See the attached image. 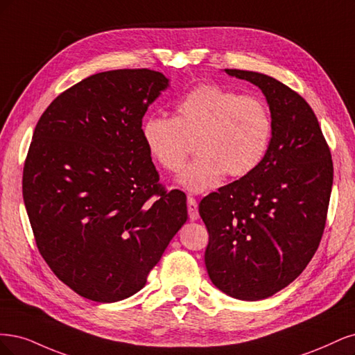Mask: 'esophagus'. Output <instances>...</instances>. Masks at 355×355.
Here are the masks:
<instances>
[{"label": "esophagus", "instance_id": "obj_1", "mask_svg": "<svg viewBox=\"0 0 355 355\" xmlns=\"http://www.w3.org/2000/svg\"><path fill=\"white\" fill-rule=\"evenodd\" d=\"M187 209H189V216L191 221H196L199 218V208H198V202L194 198H187Z\"/></svg>", "mask_w": 355, "mask_h": 355}]
</instances>
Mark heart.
I'll use <instances>...</instances> for the list:
<instances>
[{
  "label": "heart",
  "instance_id": "heart-1",
  "mask_svg": "<svg viewBox=\"0 0 355 355\" xmlns=\"http://www.w3.org/2000/svg\"><path fill=\"white\" fill-rule=\"evenodd\" d=\"M267 103L215 84L189 89L175 103V115H148L141 139L153 161L171 173L184 165L191 143L198 157L177 181L193 193L215 187L224 174L245 177L266 157L272 137Z\"/></svg>",
  "mask_w": 355,
  "mask_h": 355
}]
</instances>
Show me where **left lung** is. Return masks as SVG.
Masks as SVG:
<instances>
[{
    "label": "left lung",
    "instance_id": "8db88e82",
    "mask_svg": "<svg viewBox=\"0 0 355 355\" xmlns=\"http://www.w3.org/2000/svg\"><path fill=\"white\" fill-rule=\"evenodd\" d=\"M257 85L272 118L266 157L252 173L203 198L211 282L225 295L261 301L305 270L322 240L334 164L310 105L268 75L224 69Z\"/></svg>",
    "mask_w": 355,
    "mask_h": 355
}]
</instances>
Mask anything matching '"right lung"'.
<instances>
[{
	"label": "right lung",
	"mask_w": 355,
	"mask_h": 355,
	"mask_svg": "<svg viewBox=\"0 0 355 355\" xmlns=\"http://www.w3.org/2000/svg\"><path fill=\"white\" fill-rule=\"evenodd\" d=\"M168 87L150 69L91 75L33 131L24 168L32 232L55 276L87 300L116 302L143 289L187 221L186 194L159 184L140 132Z\"/></svg>",
	"instance_id": "add662e5"
}]
</instances>
